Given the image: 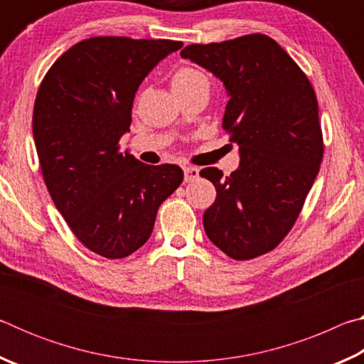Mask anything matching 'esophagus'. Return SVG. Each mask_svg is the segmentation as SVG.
<instances>
[{
    "mask_svg": "<svg viewBox=\"0 0 364 364\" xmlns=\"http://www.w3.org/2000/svg\"><path fill=\"white\" fill-rule=\"evenodd\" d=\"M183 171H184V181H186V183H191V181H194V180H197V178H199V170L194 168V167H184Z\"/></svg>",
    "mask_w": 364,
    "mask_h": 364,
    "instance_id": "1",
    "label": "esophagus"
}]
</instances>
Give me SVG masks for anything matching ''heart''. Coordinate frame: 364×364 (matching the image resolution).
<instances>
[{
  "label": "heart",
  "instance_id": "heart-1",
  "mask_svg": "<svg viewBox=\"0 0 364 364\" xmlns=\"http://www.w3.org/2000/svg\"><path fill=\"white\" fill-rule=\"evenodd\" d=\"M171 90L175 91V95H183L188 91H193L199 86H208L207 77L200 70L194 69V67L183 65L178 67L171 75Z\"/></svg>",
  "mask_w": 364,
  "mask_h": 364
}]
</instances>
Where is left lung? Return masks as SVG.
Instances as JSON below:
<instances>
[{"label":"left lung","instance_id":"8db88e82","mask_svg":"<svg viewBox=\"0 0 364 364\" xmlns=\"http://www.w3.org/2000/svg\"><path fill=\"white\" fill-rule=\"evenodd\" d=\"M181 58L225 83L230 101L223 128L241 151L231 175L215 167L200 170L217 189L204 230L232 260L268 254L292 230L321 165L315 90L297 63L263 33L189 45Z\"/></svg>","mask_w":364,"mask_h":364}]
</instances>
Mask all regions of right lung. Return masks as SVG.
<instances>
[{
	"instance_id": "right-lung-1",
	"label": "right lung",
	"mask_w": 364,
	"mask_h": 364,
	"mask_svg": "<svg viewBox=\"0 0 364 364\" xmlns=\"http://www.w3.org/2000/svg\"><path fill=\"white\" fill-rule=\"evenodd\" d=\"M175 40L93 36L60 56L36 93L33 139L43 180L86 249L125 258L149 239L162 202L183 181L178 165L120 152L138 86Z\"/></svg>"
}]
</instances>
